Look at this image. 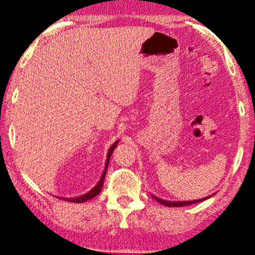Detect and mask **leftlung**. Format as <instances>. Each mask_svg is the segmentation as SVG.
Masks as SVG:
<instances>
[{"label": "left lung", "instance_id": "obj_1", "mask_svg": "<svg viewBox=\"0 0 255 255\" xmlns=\"http://www.w3.org/2000/svg\"><path fill=\"white\" fill-rule=\"evenodd\" d=\"M157 201L158 203H161V204L165 205V206H174V208H176V206H185V205H191V204H195V203H198V202H203L205 201V199L210 198L211 196H208L205 197V198H202V199H197V201H184V202H171V201H164V199L162 198H158V197L156 196H152Z\"/></svg>", "mask_w": 255, "mask_h": 255}]
</instances>
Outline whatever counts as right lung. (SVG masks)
<instances>
[{
	"mask_svg": "<svg viewBox=\"0 0 255 255\" xmlns=\"http://www.w3.org/2000/svg\"><path fill=\"white\" fill-rule=\"evenodd\" d=\"M119 143V140L114 142V144H112V147L110 148V150H108V154H107V159H106V163H105V169H104V172L103 175H101L100 177V181L98 182V184L94 186L92 190H90L87 193H84V195H81L79 197H73V198H63L64 201H67V202H71V203H84L86 201H90V199H92L93 197H96L97 195H99L100 191H101V188H103L104 185V179H105V175H106V170L108 168V163H110V158L112 156V152L115 148H117V144Z\"/></svg>",
	"mask_w": 255,
	"mask_h": 255,
	"instance_id": "right-lung-1",
	"label": "right lung"
}]
</instances>
